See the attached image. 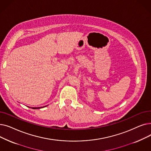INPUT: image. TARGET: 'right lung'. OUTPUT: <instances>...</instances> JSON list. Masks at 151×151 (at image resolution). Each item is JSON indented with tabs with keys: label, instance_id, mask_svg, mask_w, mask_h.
<instances>
[{
	"label": "right lung",
	"instance_id": "right-lung-1",
	"mask_svg": "<svg viewBox=\"0 0 151 151\" xmlns=\"http://www.w3.org/2000/svg\"><path fill=\"white\" fill-rule=\"evenodd\" d=\"M43 107H44V106H43ZM41 108H43V107H41ZM40 108H40H39V107H38V108H32V109H39V108Z\"/></svg>",
	"mask_w": 151,
	"mask_h": 151
}]
</instances>
